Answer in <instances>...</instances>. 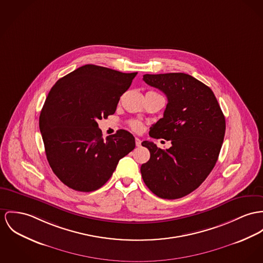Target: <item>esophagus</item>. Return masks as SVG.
I'll list each match as a JSON object with an SVG mask.
<instances>
[{
	"label": "esophagus",
	"instance_id": "34e87169",
	"mask_svg": "<svg viewBox=\"0 0 263 263\" xmlns=\"http://www.w3.org/2000/svg\"><path fill=\"white\" fill-rule=\"evenodd\" d=\"M135 143H136V146H137V147L141 146V140H140L139 138H137V137L135 138Z\"/></svg>",
	"mask_w": 263,
	"mask_h": 263
}]
</instances>
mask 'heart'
<instances>
[{"mask_svg": "<svg viewBox=\"0 0 263 263\" xmlns=\"http://www.w3.org/2000/svg\"><path fill=\"white\" fill-rule=\"evenodd\" d=\"M130 126L133 130L135 131H139L141 130L142 124L139 121H136V120H133V121L130 122Z\"/></svg>", "mask_w": 263, "mask_h": 263, "instance_id": "heart-1", "label": "heart"}]
</instances>
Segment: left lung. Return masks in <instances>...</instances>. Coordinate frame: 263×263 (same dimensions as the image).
I'll use <instances>...</instances> for the list:
<instances>
[{"instance_id":"1","label":"left lung","mask_w":263,"mask_h":263,"mask_svg":"<svg viewBox=\"0 0 263 263\" xmlns=\"http://www.w3.org/2000/svg\"><path fill=\"white\" fill-rule=\"evenodd\" d=\"M143 80L168 100L163 118L152 125L149 135L171 140L172 146L163 150L153 142H142L150 152L149 161L142 164V178L158 197L181 198L198 188L215 166L225 118L212 90L188 74H146Z\"/></svg>"}]
</instances>
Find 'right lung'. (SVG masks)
Instances as JSON below:
<instances>
[{
    "label": "right lung",
    "instance_id": "obj_1",
    "mask_svg": "<svg viewBox=\"0 0 263 263\" xmlns=\"http://www.w3.org/2000/svg\"><path fill=\"white\" fill-rule=\"evenodd\" d=\"M136 75L89 64L50 90L39 126L48 162L68 187L82 192L99 189L135 148L134 136L126 130L104 139L97 121L115 113Z\"/></svg>",
    "mask_w": 263,
    "mask_h": 263
}]
</instances>
